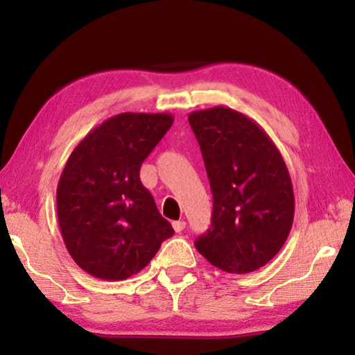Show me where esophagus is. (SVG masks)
I'll return each instance as SVG.
<instances>
[{
	"label": "esophagus",
	"mask_w": 355,
	"mask_h": 355,
	"mask_svg": "<svg viewBox=\"0 0 355 355\" xmlns=\"http://www.w3.org/2000/svg\"><path fill=\"white\" fill-rule=\"evenodd\" d=\"M172 227H173V230H175L177 233H180V232L184 230L186 222H184V220H173V222H172Z\"/></svg>",
	"instance_id": "esophagus-1"
}]
</instances>
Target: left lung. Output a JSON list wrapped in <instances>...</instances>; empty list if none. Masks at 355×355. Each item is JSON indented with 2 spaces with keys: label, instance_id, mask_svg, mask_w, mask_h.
I'll use <instances>...</instances> for the list:
<instances>
[{
  "label": "left lung",
  "instance_id": "8db88e82",
  "mask_svg": "<svg viewBox=\"0 0 355 355\" xmlns=\"http://www.w3.org/2000/svg\"><path fill=\"white\" fill-rule=\"evenodd\" d=\"M213 192L211 227L196 249L220 271H257L290 235L294 192L284 158L255 120L225 106L189 114Z\"/></svg>",
  "mask_w": 355,
  "mask_h": 355
}]
</instances>
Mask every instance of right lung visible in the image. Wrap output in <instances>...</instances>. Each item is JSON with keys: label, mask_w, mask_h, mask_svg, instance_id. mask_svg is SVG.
<instances>
[{"label": "right lung", "mask_w": 355, "mask_h": 355, "mask_svg": "<svg viewBox=\"0 0 355 355\" xmlns=\"http://www.w3.org/2000/svg\"><path fill=\"white\" fill-rule=\"evenodd\" d=\"M172 123L167 112L117 114L69 156L56 191L59 228L70 257L94 277H131L173 235L139 178Z\"/></svg>", "instance_id": "obj_1"}]
</instances>
